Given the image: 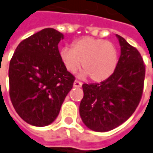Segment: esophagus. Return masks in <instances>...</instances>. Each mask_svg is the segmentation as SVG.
I'll return each instance as SVG.
<instances>
[{
    "instance_id": "esophagus-1",
    "label": "esophagus",
    "mask_w": 153,
    "mask_h": 153,
    "mask_svg": "<svg viewBox=\"0 0 153 153\" xmlns=\"http://www.w3.org/2000/svg\"><path fill=\"white\" fill-rule=\"evenodd\" d=\"M81 86H82V83H81L80 81L75 80V81L74 82V88H80Z\"/></svg>"
}]
</instances>
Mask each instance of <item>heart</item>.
Returning a JSON list of instances; mask_svg holds the SVG:
<instances>
[{"label": "heart", "mask_w": 153, "mask_h": 153, "mask_svg": "<svg viewBox=\"0 0 153 153\" xmlns=\"http://www.w3.org/2000/svg\"><path fill=\"white\" fill-rule=\"evenodd\" d=\"M59 57L67 72L74 74L81 65L84 71L80 75H88L96 82L111 76L119 61L118 50L113 43L92 37H83L74 42L73 48H61Z\"/></svg>", "instance_id": "1"}]
</instances>
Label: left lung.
Returning a JSON list of instances; mask_svg holds the SVG:
<instances>
[{"label":"left lung","instance_id":"left-lung-1","mask_svg":"<svg viewBox=\"0 0 153 153\" xmlns=\"http://www.w3.org/2000/svg\"><path fill=\"white\" fill-rule=\"evenodd\" d=\"M120 56L112 75L100 83L83 84L79 115L83 123L97 132L110 131L125 122L142 98L145 65L141 54L121 36Z\"/></svg>","mask_w":153,"mask_h":153}]
</instances>
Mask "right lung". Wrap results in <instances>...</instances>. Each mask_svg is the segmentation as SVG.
<instances>
[{
	"label": "right lung",
	"instance_id": "obj_1",
	"mask_svg": "<svg viewBox=\"0 0 153 153\" xmlns=\"http://www.w3.org/2000/svg\"><path fill=\"white\" fill-rule=\"evenodd\" d=\"M63 38L58 31L45 28L22 41L10 60L11 103L33 126L44 127L56 120L75 80L59 57L58 43Z\"/></svg>",
	"mask_w": 153,
	"mask_h": 153
}]
</instances>
